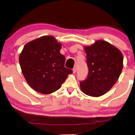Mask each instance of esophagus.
Listing matches in <instances>:
<instances>
[{
  "instance_id": "esophagus-1",
  "label": "esophagus",
  "mask_w": 135,
  "mask_h": 135,
  "mask_svg": "<svg viewBox=\"0 0 135 135\" xmlns=\"http://www.w3.org/2000/svg\"><path fill=\"white\" fill-rule=\"evenodd\" d=\"M77 72V68L76 67H74L73 68V73L75 74V73Z\"/></svg>"
}]
</instances>
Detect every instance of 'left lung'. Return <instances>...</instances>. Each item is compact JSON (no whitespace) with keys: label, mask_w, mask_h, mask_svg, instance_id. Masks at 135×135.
I'll return each instance as SVG.
<instances>
[{"label":"left lung","mask_w":135,"mask_h":135,"mask_svg":"<svg viewBox=\"0 0 135 135\" xmlns=\"http://www.w3.org/2000/svg\"><path fill=\"white\" fill-rule=\"evenodd\" d=\"M84 49L88 74L86 79L80 81V88L88 96L99 97L108 91L119 79L123 68V55L104 40H98Z\"/></svg>","instance_id":"obj_1"}]
</instances>
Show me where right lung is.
Wrapping results in <instances>:
<instances>
[{"instance_id": "obj_1", "label": "right lung", "mask_w": 135, "mask_h": 135, "mask_svg": "<svg viewBox=\"0 0 135 135\" xmlns=\"http://www.w3.org/2000/svg\"><path fill=\"white\" fill-rule=\"evenodd\" d=\"M61 44L53 36H43L26 44L20 55L22 73L36 91L53 93L61 87L73 71L64 67Z\"/></svg>"}]
</instances>
